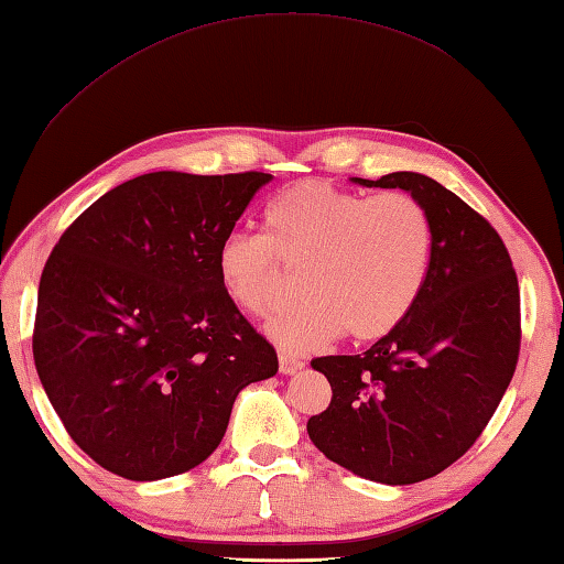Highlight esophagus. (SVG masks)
I'll return each instance as SVG.
<instances>
[{
	"instance_id": "obj_1",
	"label": "esophagus",
	"mask_w": 564,
	"mask_h": 564,
	"mask_svg": "<svg viewBox=\"0 0 564 564\" xmlns=\"http://www.w3.org/2000/svg\"><path fill=\"white\" fill-rule=\"evenodd\" d=\"M304 367V362L299 360V358H294V355H290V352H280V372L282 375H294V372H299Z\"/></svg>"
}]
</instances>
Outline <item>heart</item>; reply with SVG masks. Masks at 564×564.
Returning a JSON list of instances; mask_svg holds the SVG:
<instances>
[{"label":"heart","mask_w":564,"mask_h":564,"mask_svg":"<svg viewBox=\"0 0 564 564\" xmlns=\"http://www.w3.org/2000/svg\"><path fill=\"white\" fill-rule=\"evenodd\" d=\"M433 221L409 192H348L306 180L265 212V236L228 234L216 250L224 294L252 316H270L302 270V302L284 308L270 336L290 352L324 348L340 333L372 343L404 324L429 282Z\"/></svg>","instance_id":"b5f03b06"}]
</instances>
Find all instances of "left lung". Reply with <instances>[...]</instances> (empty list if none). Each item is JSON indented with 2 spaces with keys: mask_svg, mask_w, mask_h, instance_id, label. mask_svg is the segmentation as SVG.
I'll return each instance as SVG.
<instances>
[{
  "mask_svg": "<svg viewBox=\"0 0 564 564\" xmlns=\"http://www.w3.org/2000/svg\"><path fill=\"white\" fill-rule=\"evenodd\" d=\"M365 187L406 189L433 221V262L413 312L362 355L312 360L330 404L306 423L333 463L382 485H413L463 457L516 372L521 294L509 250L485 216L419 172Z\"/></svg>",
  "mask_w": 564,
  "mask_h": 564,
  "instance_id": "left-lung-1",
  "label": "left lung"
}]
</instances>
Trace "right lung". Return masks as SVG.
<instances>
[{"label":"right lung","mask_w":564,"mask_h":564,"mask_svg":"<svg viewBox=\"0 0 564 564\" xmlns=\"http://www.w3.org/2000/svg\"><path fill=\"white\" fill-rule=\"evenodd\" d=\"M270 180L148 172L55 243L33 360L65 431L109 473L153 481L197 467L240 389L278 372V352L216 274L218 243Z\"/></svg>","instance_id":"right-lung-1"}]
</instances>
